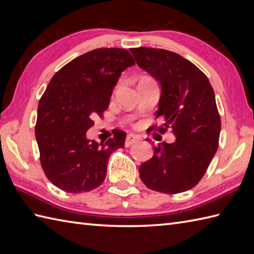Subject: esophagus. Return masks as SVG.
Listing matches in <instances>:
<instances>
[{
	"label": "esophagus",
	"instance_id": "esophagus-1",
	"mask_svg": "<svg viewBox=\"0 0 254 254\" xmlns=\"http://www.w3.org/2000/svg\"><path fill=\"white\" fill-rule=\"evenodd\" d=\"M138 139H139V137H138V135H136V134H133V133L127 134V138H126V143H124V145H126V147H128V146H131L132 144L136 143Z\"/></svg>",
	"mask_w": 254,
	"mask_h": 254
}]
</instances>
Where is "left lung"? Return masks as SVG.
Here are the masks:
<instances>
[{
    "mask_svg": "<svg viewBox=\"0 0 254 254\" xmlns=\"http://www.w3.org/2000/svg\"><path fill=\"white\" fill-rule=\"evenodd\" d=\"M145 71L158 80L161 95L157 118L164 126L150 127L176 142L160 143L154 155L139 167L141 180L150 190L177 194L195 187L206 172L218 148L220 116L214 89L206 75L178 53L155 48H132Z\"/></svg>",
    "mask_w": 254,
    "mask_h": 254,
    "instance_id": "1",
    "label": "left lung"
}]
</instances>
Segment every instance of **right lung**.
Returning <instances> with one entry per match:
<instances>
[{
    "instance_id": "obj_1",
    "label": "right lung",
    "mask_w": 254,
    "mask_h": 254,
    "mask_svg": "<svg viewBox=\"0 0 254 254\" xmlns=\"http://www.w3.org/2000/svg\"><path fill=\"white\" fill-rule=\"evenodd\" d=\"M134 64L126 49L100 48L65 64L48 84L38 105L35 134L45 175L62 191L98 188L110 155L124 147L127 134L121 130L100 144L86 138V132L109 107L121 72Z\"/></svg>"
}]
</instances>
